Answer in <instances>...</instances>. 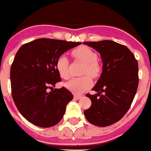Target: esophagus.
Wrapping results in <instances>:
<instances>
[{"instance_id":"esophagus-1","label":"esophagus","mask_w":151,"mask_h":151,"mask_svg":"<svg viewBox=\"0 0 151 151\" xmlns=\"http://www.w3.org/2000/svg\"><path fill=\"white\" fill-rule=\"evenodd\" d=\"M81 97H82V96H80V95H74V98L76 99H80Z\"/></svg>"}]
</instances>
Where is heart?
<instances>
[{
  "label": "heart",
  "instance_id": "obj_1",
  "mask_svg": "<svg viewBox=\"0 0 151 151\" xmlns=\"http://www.w3.org/2000/svg\"><path fill=\"white\" fill-rule=\"evenodd\" d=\"M73 56L85 63L82 74H88L91 77H96L99 73V66L97 62V55L88 47H81L73 52ZM56 68L59 75L63 79L70 78L69 60L66 55H63L58 58L56 62ZM92 85V81L88 76L73 78L65 84L66 88L76 94L85 92Z\"/></svg>",
  "mask_w": 151,
  "mask_h": 151
}]
</instances>
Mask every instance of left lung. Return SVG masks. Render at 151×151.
I'll return each mask as SVG.
<instances>
[{
  "label": "left lung",
  "mask_w": 151,
  "mask_h": 151,
  "mask_svg": "<svg viewBox=\"0 0 151 151\" xmlns=\"http://www.w3.org/2000/svg\"><path fill=\"white\" fill-rule=\"evenodd\" d=\"M100 54L103 70L92 91L86 95L91 106L85 111L89 123L108 127L120 121L129 110L139 85V66L133 54L125 45L111 40L85 42Z\"/></svg>",
  "instance_id": "obj_1"
}]
</instances>
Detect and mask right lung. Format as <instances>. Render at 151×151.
<instances>
[{"label":"right lung","mask_w":151,"mask_h":151,"mask_svg":"<svg viewBox=\"0 0 151 151\" xmlns=\"http://www.w3.org/2000/svg\"><path fill=\"white\" fill-rule=\"evenodd\" d=\"M80 44L37 39L21 46L16 53L10 69L12 99L21 114L34 125L51 127L63 118L73 95L65 88L47 90L61 81L57 60Z\"/></svg>","instance_id":"obj_1"}]
</instances>
